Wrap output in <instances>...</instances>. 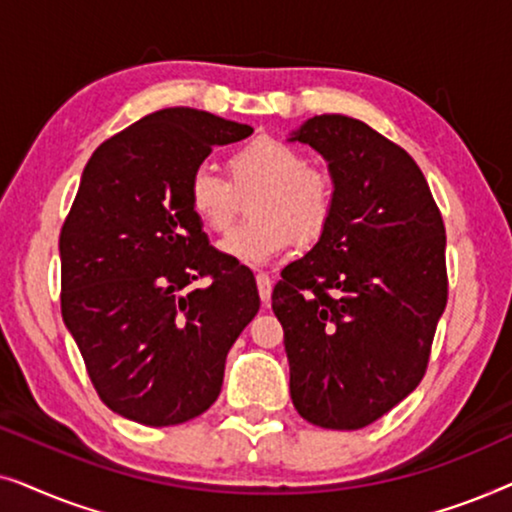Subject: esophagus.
<instances>
[{"instance_id": "1", "label": "esophagus", "mask_w": 512, "mask_h": 512, "mask_svg": "<svg viewBox=\"0 0 512 512\" xmlns=\"http://www.w3.org/2000/svg\"><path fill=\"white\" fill-rule=\"evenodd\" d=\"M256 286H258V296H261L263 305H268L270 303V293H272V279L265 275V272H258Z\"/></svg>"}]
</instances>
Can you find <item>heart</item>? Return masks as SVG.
<instances>
[{"mask_svg":"<svg viewBox=\"0 0 512 512\" xmlns=\"http://www.w3.org/2000/svg\"><path fill=\"white\" fill-rule=\"evenodd\" d=\"M226 179L200 167L188 181V205L214 233L230 228L237 214V194L258 191L244 223L219 244L230 261L261 268L284 256L300 240L310 242L324 233L333 212V184L326 172L307 167L305 156L275 137H258L228 160Z\"/></svg>","mask_w":512,"mask_h":512,"instance_id":"heart-1","label":"heart"}]
</instances>
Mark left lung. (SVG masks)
Masks as SVG:
<instances>
[{
    "label": "left lung",
    "mask_w": 512,
    "mask_h": 512,
    "mask_svg": "<svg viewBox=\"0 0 512 512\" xmlns=\"http://www.w3.org/2000/svg\"><path fill=\"white\" fill-rule=\"evenodd\" d=\"M289 142L333 181L324 233L272 291L291 401L310 424L363 429L424 377L447 303L443 216L415 160L363 121L314 116Z\"/></svg>",
    "instance_id": "8db88e82"
}]
</instances>
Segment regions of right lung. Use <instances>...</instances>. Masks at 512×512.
I'll use <instances>...</instances> for the list:
<instances>
[{
  "mask_svg": "<svg viewBox=\"0 0 512 512\" xmlns=\"http://www.w3.org/2000/svg\"><path fill=\"white\" fill-rule=\"evenodd\" d=\"M251 132L200 109H160L97 146L81 174L60 233L62 319L104 405L132 422L202 415L261 307L249 268L212 251L188 205L212 146ZM202 276L208 286L191 290Z\"/></svg>",
  "mask_w": 512,
  "mask_h": 512,
  "instance_id": "1",
  "label": "right lung"
}]
</instances>
